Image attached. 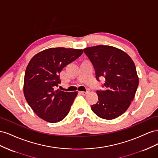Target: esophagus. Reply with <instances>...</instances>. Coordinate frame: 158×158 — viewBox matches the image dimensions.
I'll return each mask as SVG.
<instances>
[{"label": "esophagus", "instance_id": "esophagus-1", "mask_svg": "<svg viewBox=\"0 0 158 158\" xmlns=\"http://www.w3.org/2000/svg\"><path fill=\"white\" fill-rule=\"evenodd\" d=\"M89 93V91H79V93L83 94V95H85V94H87Z\"/></svg>", "mask_w": 158, "mask_h": 158}]
</instances>
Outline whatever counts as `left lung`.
Segmentation results:
<instances>
[{
	"label": "left lung",
	"mask_w": 158,
	"mask_h": 158,
	"mask_svg": "<svg viewBox=\"0 0 158 158\" xmlns=\"http://www.w3.org/2000/svg\"><path fill=\"white\" fill-rule=\"evenodd\" d=\"M94 65L96 78H105L104 91H97L98 101L91 106L101 118L112 120L128 109L139 83L136 67L128 54L110 46L98 45L83 49Z\"/></svg>",
	"instance_id": "8db88e82"
}]
</instances>
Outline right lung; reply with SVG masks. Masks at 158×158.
Wrapping results in <instances>:
<instances>
[{
	"instance_id": "obj_1",
	"label": "right lung",
	"mask_w": 158,
	"mask_h": 158,
	"mask_svg": "<svg viewBox=\"0 0 158 158\" xmlns=\"http://www.w3.org/2000/svg\"><path fill=\"white\" fill-rule=\"evenodd\" d=\"M83 49L51 48L31 58L25 71L23 91L31 109L40 118L58 123L69 113L77 91L56 90L62 69L81 56Z\"/></svg>"
}]
</instances>
